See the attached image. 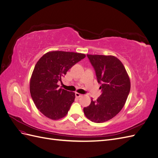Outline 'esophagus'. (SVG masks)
<instances>
[{"label": "esophagus", "mask_w": 158, "mask_h": 158, "mask_svg": "<svg viewBox=\"0 0 158 158\" xmlns=\"http://www.w3.org/2000/svg\"><path fill=\"white\" fill-rule=\"evenodd\" d=\"M75 95H76V98H80V97H82V94H79V93H76V94H75Z\"/></svg>", "instance_id": "34e87169"}]
</instances>
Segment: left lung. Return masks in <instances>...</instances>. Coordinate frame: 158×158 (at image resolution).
<instances>
[{
    "label": "left lung",
    "instance_id": "8db88e82",
    "mask_svg": "<svg viewBox=\"0 0 158 158\" xmlns=\"http://www.w3.org/2000/svg\"><path fill=\"white\" fill-rule=\"evenodd\" d=\"M101 84L102 95L91 99L84 113L91 121L100 123L107 121L121 111L131 89V82L125 66L117 57L111 55H87Z\"/></svg>",
    "mask_w": 158,
    "mask_h": 158
}]
</instances>
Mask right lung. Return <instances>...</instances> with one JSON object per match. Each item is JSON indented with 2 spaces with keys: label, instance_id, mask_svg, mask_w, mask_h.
<instances>
[{
  "label": "right lung",
  "instance_id": "add662e5",
  "mask_svg": "<svg viewBox=\"0 0 158 158\" xmlns=\"http://www.w3.org/2000/svg\"><path fill=\"white\" fill-rule=\"evenodd\" d=\"M82 53L47 52L37 61L30 80L31 96L37 108L47 117L58 120L66 115L74 102V92L58 88V82L70 68L85 58Z\"/></svg>",
  "mask_w": 158,
  "mask_h": 158
}]
</instances>
